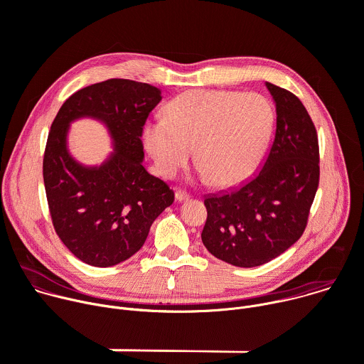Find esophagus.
Returning a JSON list of instances; mask_svg holds the SVG:
<instances>
[{
	"label": "esophagus",
	"mask_w": 364,
	"mask_h": 364,
	"mask_svg": "<svg viewBox=\"0 0 364 364\" xmlns=\"http://www.w3.org/2000/svg\"><path fill=\"white\" fill-rule=\"evenodd\" d=\"M176 201H178V203H181V201H187L188 198H190V196L186 193V191H181V190H178V191H176Z\"/></svg>",
	"instance_id": "obj_1"
}]
</instances>
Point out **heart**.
I'll return each instance as SVG.
<instances>
[{
	"label": "heart",
	"instance_id": "obj_1",
	"mask_svg": "<svg viewBox=\"0 0 364 364\" xmlns=\"http://www.w3.org/2000/svg\"><path fill=\"white\" fill-rule=\"evenodd\" d=\"M274 109L261 95L188 90L166 107L164 119L148 121L142 141L164 177L190 159L215 187L246 180L259 164L274 128Z\"/></svg>",
	"mask_w": 364,
	"mask_h": 364
}]
</instances>
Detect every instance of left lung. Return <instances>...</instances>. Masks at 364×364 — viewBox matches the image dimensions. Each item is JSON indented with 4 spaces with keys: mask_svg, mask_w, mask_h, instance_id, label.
<instances>
[{
    "mask_svg": "<svg viewBox=\"0 0 364 364\" xmlns=\"http://www.w3.org/2000/svg\"><path fill=\"white\" fill-rule=\"evenodd\" d=\"M277 108V131L259 174L240 188L204 200L203 245L223 262L264 265L304 233L320 180L316 127L302 102L267 82Z\"/></svg>",
    "mask_w": 364,
    "mask_h": 364,
    "instance_id": "left-lung-1",
    "label": "left lung"
}]
</instances>
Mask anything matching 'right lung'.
Returning <instances> with one entry per match:
<instances>
[{
    "instance_id": "1",
    "label": "right lung",
    "mask_w": 364,
    "mask_h": 364,
    "mask_svg": "<svg viewBox=\"0 0 364 364\" xmlns=\"http://www.w3.org/2000/svg\"><path fill=\"white\" fill-rule=\"evenodd\" d=\"M161 99L148 83L109 79L73 93L51 124L43 160L51 220L65 246L87 265L127 261L174 201L173 190L142 166V127ZM82 117L105 124L113 139V152L99 166L79 164L68 151L70 124Z\"/></svg>"
}]
</instances>
